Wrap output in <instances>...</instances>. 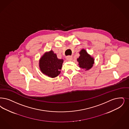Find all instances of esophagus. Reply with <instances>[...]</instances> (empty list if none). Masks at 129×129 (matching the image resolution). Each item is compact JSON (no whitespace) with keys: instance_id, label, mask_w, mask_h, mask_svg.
Returning <instances> with one entry per match:
<instances>
[{"instance_id":"34e87169","label":"esophagus","mask_w":129,"mask_h":129,"mask_svg":"<svg viewBox=\"0 0 129 129\" xmlns=\"http://www.w3.org/2000/svg\"><path fill=\"white\" fill-rule=\"evenodd\" d=\"M66 58L67 60H68V61H71L72 59V57L71 56H67V57H66Z\"/></svg>"}]
</instances>
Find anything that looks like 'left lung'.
<instances>
[{
    "label": "left lung",
    "instance_id": "left-lung-1",
    "mask_svg": "<svg viewBox=\"0 0 129 129\" xmlns=\"http://www.w3.org/2000/svg\"><path fill=\"white\" fill-rule=\"evenodd\" d=\"M79 54L80 56L77 59L79 67L85 71H88L91 69L94 63L93 57L89 55L84 49H82Z\"/></svg>",
    "mask_w": 129,
    "mask_h": 129
}]
</instances>
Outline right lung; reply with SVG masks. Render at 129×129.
Returning <instances> with one entry per match:
<instances>
[{
	"mask_svg": "<svg viewBox=\"0 0 129 129\" xmlns=\"http://www.w3.org/2000/svg\"><path fill=\"white\" fill-rule=\"evenodd\" d=\"M63 59H59L53 50L46 52L42 56L39 61L40 70L44 74L48 77L55 78L60 73Z\"/></svg>",
	"mask_w": 129,
	"mask_h": 129,
	"instance_id": "right-lung-1",
	"label": "right lung"
}]
</instances>
